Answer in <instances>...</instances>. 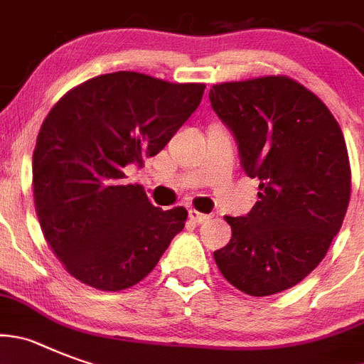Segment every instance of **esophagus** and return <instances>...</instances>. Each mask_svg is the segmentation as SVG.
<instances>
[{"instance_id":"esophagus-1","label":"esophagus","mask_w":364,"mask_h":364,"mask_svg":"<svg viewBox=\"0 0 364 364\" xmlns=\"http://www.w3.org/2000/svg\"><path fill=\"white\" fill-rule=\"evenodd\" d=\"M209 218H211V216H209V215H204V213H198V211H196V209H189V220H191V222L204 223V222H208Z\"/></svg>"}]
</instances>
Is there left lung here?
I'll list each match as a JSON object with an SVG mask.
<instances>
[{
	"mask_svg": "<svg viewBox=\"0 0 364 364\" xmlns=\"http://www.w3.org/2000/svg\"><path fill=\"white\" fill-rule=\"evenodd\" d=\"M231 129L240 164L259 178L245 216H225L232 236L215 251L223 278L249 296L287 291L311 274L341 229L350 200L345 136L311 90L285 75L209 90Z\"/></svg>",
	"mask_w": 364,
	"mask_h": 364,
	"instance_id": "obj_1",
	"label": "left lung"
}]
</instances>
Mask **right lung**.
Masks as SVG:
<instances>
[{
	"instance_id": "right-lung-1",
	"label": "right lung",
	"mask_w": 364,
	"mask_h": 364,
	"mask_svg": "<svg viewBox=\"0 0 364 364\" xmlns=\"http://www.w3.org/2000/svg\"><path fill=\"white\" fill-rule=\"evenodd\" d=\"M205 85L136 72L93 77L50 109L32 156L34 202L53 255L79 282L122 291L144 279L188 211L155 208L124 169L155 156L198 108Z\"/></svg>"
}]
</instances>
